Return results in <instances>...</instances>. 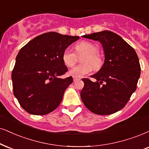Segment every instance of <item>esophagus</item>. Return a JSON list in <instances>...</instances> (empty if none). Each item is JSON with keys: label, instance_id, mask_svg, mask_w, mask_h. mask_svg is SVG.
<instances>
[{"label": "esophagus", "instance_id": "esophagus-1", "mask_svg": "<svg viewBox=\"0 0 149 149\" xmlns=\"http://www.w3.org/2000/svg\"><path fill=\"white\" fill-rule=\"evenodd\" d=\"M78 80V78H73V81H74V82H76V80Z\"/></svg>", "mask_w": 149, "mask_h": 149}]
</instances>
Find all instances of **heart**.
<instances>
[{"label":"heart","mask_w":149,"mask_h":149,"mask_svg":"<svg viewBox=\"0 0 149 149\" xmlns=\"http://www.w3.org/2000/svg\"><path fill=\"white\" fill-rule=\"evenodd\" d=\"M76 52L71 49L67 48L64 50L62 59L65 65L68 67H73L76 63L78 56L84 55L81 58L82 64L77 65L69 71V74L73 78H82L91 73L93 68L98 71L104 65L102 56L99 54V49L95 45L88 41H81L75 46Z\"/></svg>","instance_id":"heart-1"}]
</instances>
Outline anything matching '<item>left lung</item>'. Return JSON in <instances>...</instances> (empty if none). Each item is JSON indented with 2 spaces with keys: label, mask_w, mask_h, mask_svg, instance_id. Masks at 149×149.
<instances>
[{
  "label": "left lung",
  "mask_w": 149,
  "mask_h": 149,
  "mask_svg": "<svg viewBox=\"0 0 149 149\" xmlns=\"http://www.w3.org/2000/svg\"><path fill=\"white\" fill-rule=\"evenodd\" d=\"M82 37L98 40L102 45L104 63L96 79H82L84 86L80 93L82 102L95 114L111 115L121 110L136 90L141 67L136 52L120 36L103 31Z\"/></svg>",
  "instance_id": "left-lung-1"
}]
</instances>
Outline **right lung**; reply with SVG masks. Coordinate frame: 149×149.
<instances>
[{
    "label": "right lung",
    "mask_w": 149,
    "mask_h": 149,
    "mask_svg": "<svg viewBox=\"0 0 149 149\" xmlns=\"http://www.w3.org/2000/svg\"><path fill=\"white\" fill-rule=\"evenodd\" d=\"M79 38L52 31L34 38L20 49L12 73L13 91L27 113L46 115L61 104L73 82L71 76L61 78L68 71L62 55Z\"/></svg>",
    "instance_id": "obj_1"
}]
</instances>
